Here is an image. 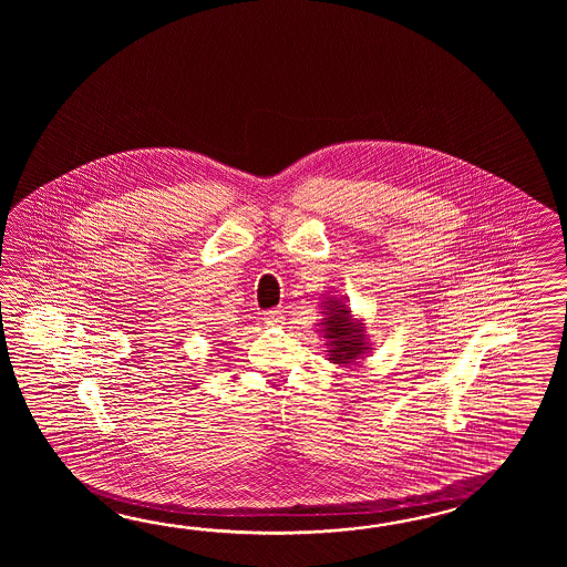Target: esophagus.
Here are the masks:
<instances>
[{
	"mask_svg": "<svg viewBox=\"0 0 567 567\" xmlns=\"http://www.w3.org/2000/svg\"><path fill=\"white\" fill-rule=\"evenodd\" d=\"M264 320H266L267 326L284 324V313H281V310H278V308H274V310H269V312L266 313Z\"/></svg>",
	"mask_w": 567,
	"mask_h": 567,
	"instance_id": "obj_1",
	"label": "esophagus"
}]
</instances>
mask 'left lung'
<instances>
[{
  "mask_svg": "<svg viewBox=\"0 0 567 567\" xmlns=\"http://www.w3.org/2000/svg\"><path fill=\"white\" fill-rule=\"evenodd\" d=\"M324 326V338L328 340L330 357L338 364H352L357 359H361L362 352L367 349L362 332L364 326L357 324L349 316V308L338 303V301H328V313L322 318Z\"/></svg>",
  "mask_w": 567,
  "mask_h": 567,
  "instance_id": "1",
  "label": "left lung"
}]
</instances>
